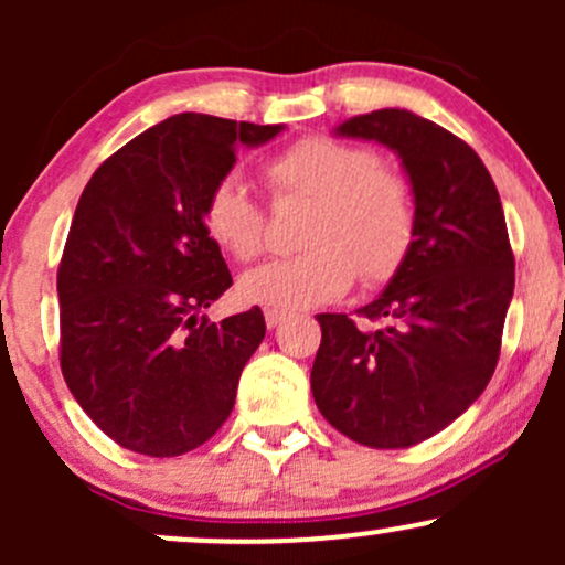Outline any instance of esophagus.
<instances>
[{
  "instance_id": "34e87169",
  "label": "esophagus",
  "mask_w": 565,
  "mask_h": 565,
  "mask_svg": "<svg viewBox=\"0 0 565 565\" xmlns=\"http://www.w3.org/2000/svg\"><path fill=\"white\" fill-rule=\"evenodd\" d=\"M287 321V313H281V310H265V323H268V329H276L278 323Z\"/></svg>"
}]
</instances>
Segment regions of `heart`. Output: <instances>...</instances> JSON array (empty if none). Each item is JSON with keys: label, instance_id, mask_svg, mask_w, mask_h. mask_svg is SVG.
<instances>
[{"label": "heart", "instance_id": "b5f03b06", "mask_svg": "<svg viewBox=\"0 0 565 565\" xmlns=\"http://www.w3.org/2000/svg\"><path fill=\"white\" fill-rule=\"evenodd\" d=\"M276 199H310L300 244L308 249L249 270L238 295L270 310H305L332 302L353 287H380L404 268L417 242V201L408 180L380 164L372 148L305 135L263 164ZM206 236L236 263L265 249V215L236 178L212 188L201 212Z\"/></svg>", "mask_w": 565, "mask_h": 565}]
</instances>
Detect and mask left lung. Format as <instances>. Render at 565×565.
<instances>
[{
  "label": "left lung",
  "mask_w": 565,
  "mask_h": 565,
  "mask_svg": "<svg viewBox=\"0 0 565 565\" xmlns=\"http://www.w3.org/2000/svg\"><path fill=\"white\" fill-rule=\"evenodd\" d=\"M337 135L398 153L417 201V242L404 268L355 313L316 316V406L342 436L406 449L451 425L489 385L515 287L508 223L481 157L404 108L342 121Z\"/></svg>",
  "instance_id": "obj_1"
}]
</instances>
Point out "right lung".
I'll list each match as a JSON object with an SVG mask.
<instances>
[{
    "label": "right lung",
    "mask_w": 565,
    "mask_h": 565,
    "mask_svg": "<svg viewBox=\"0 0 565 565\" xmlns=\"http://www.w3.org/2000/svg\"><path fill=\"white\" fill-rule=\"evenodd\" d=\"M284 125L178 114L97 167L57 268L61 369L87 417L146 457H180L220 430L265 337L260 308H204L233 278L201 212L242 146Z\"/></svg>",
    "instance_id": "add662e5"
}]
</instances>
